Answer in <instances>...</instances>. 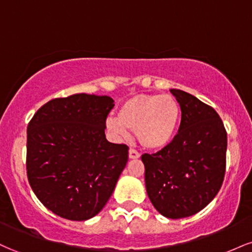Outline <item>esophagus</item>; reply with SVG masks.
<instances>
[{
	"mask_svg": "<svg viewBox=\"0 0 252 252\" xmlns=\"http://www.w3.org/2000/svg\"><path fill=\"white\" fill-rule=\"evenodd\" d=\"M140 155L141 154L137 152V150H135L132 148L129 149V158H140Z\"/></svg>",
	"mask_w": 252,
	"mask_h": 252,
	"instance_id": "1",
	"label": "esophagus"
}]
</instances>
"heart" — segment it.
I'll return each instance as SVG.
<instances>
[{
    "instance_id": "heart-1",
    "label": "heart",
    "mask_w": 252,
    "mask_h": 252,
    "mask_svg": "<svg viewBox=\"0 0 252 252\" xmlns=\"http://www.w3.org/2000/svg\"><path fill=\"white\" fill-rule=\"evenodd\" d=\"M180 118V105L172 94H137L124 100L118 117H109L106 124L123 137L132 130L144 148L156 150L174 140Z\"/></svg>"
}]
</instances>
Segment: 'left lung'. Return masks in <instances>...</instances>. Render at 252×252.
<instances>
[{
    "instance_id": "obj_1",
    "label": "left lung",
    "mask_w": 252,
    "mask_h": 252,
    "mask_svg": "<svg viewBox=\"0 0 252 252\" xmlns=\"http://www.w3.org/2000/svg\"><path fill=\"white\" fill-rule=\"evenodd\" d=\"M181 109L178 134L154 154H143L148 196L161 215L186 218L206 207L220 189L226 169L227 134L212 106L172 89Z\"/></svg>"
}]
</instances>
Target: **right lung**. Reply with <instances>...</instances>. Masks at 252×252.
I'll list each match as a JSON object with an SVG mask.
<instances>
[{
    "label": "right lung",
    "mask_w": 252,
    "mask_h": 252,
    "mask_svg": "<svg viewBox=\"0 0 252 252\" xmlns=\"http://www.w3.org/2000/svg\"><path fill=\"white\" fill-rule=\"evenodd\" d=\"M114 106L108 96L77 94L43 104L28 123V181L62 218L80 221L99 213L128 162L129 147L105 138Z\"/></svg>",
    "instance_id": "1"
}]
</instances>
